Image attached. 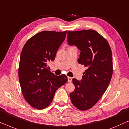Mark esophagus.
<instances>
[{
    "mask_svg": "<svg viewBox=\"0 0 129 129\" xmlns=\"http://www.w3.org/2000/svg\"><path fill=\"white\" fill-rule=\"evenodd\" d=\"M72 81V78L68 77V82H71Z\"/></svg>",
    "mask_w": 129,
    "mask_h": 129,
    "instance_id": "obj_1",
    "label": "esophagus"
}]
</instances>
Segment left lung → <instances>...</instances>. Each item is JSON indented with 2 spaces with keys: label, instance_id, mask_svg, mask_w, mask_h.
Masks as SVG:
<instances>
[{
  "label": "left lung",
  "instance_id": "1",
  "mask_svg": "<svg viewBox=\"0 0 129 129\" xmlns=\"http://www.w3.org/2000/svg\"><path fill=\"white\" fill-rule=\"evenodd\" d=\"M67 42L81 51L78 60L86 70L81 81L72 79L75 89L70 94L74 106L80 110L92 108L106 91L113 74L112 54L106 39L93 30L68 31Z\"/></svg>",
  "mask_w": 129,
  "mask_h": 129
}]
</instances>
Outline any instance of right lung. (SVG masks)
<instances>
[{
	"instance_id": "right-lung-1",
	"label": "right lung",
	"mask_w": 129,
	"mask_h": 129,
	"mask_svg": "<svg viewBox=\"0 0 129 129\" xmlns=\"http://www.w3.org/2000/svg\"><path fill=\"white\" fill-rule=\"evenodd\" d=\"M67 32L43 31L29 39L21 51L18 72L21 92L37 109L48 106L57 89L68 81L66 75H55L47 65L55 59Z\"/></svg>"
}]
</instances>
